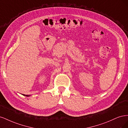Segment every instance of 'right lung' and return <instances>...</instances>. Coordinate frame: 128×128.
<instances>
[{"label":"right lung","instance_id":"right-lung-1","mask_svg":"<svg viewBox=\"0 0 128 128\" xmlns=\"http://www.w3.org/2000/svg\"><path fill=\"white\" fill-rule=\"evenodd\" d=\"M24 96H25V94H24ZM26 96H29V95H26Z\"/></svg>","mask_w":128,"mask_h":128}]
</instances>
